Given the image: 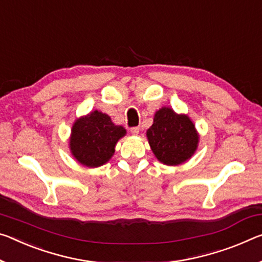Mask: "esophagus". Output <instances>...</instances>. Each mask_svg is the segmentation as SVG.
Listing matches in <instances>:
<instances>
[{
  "mask_svg": "<svg viewBox=\"0 0 262 262\" xmlns=\"http://www.w3.org/2000/svg\"><path fill=\"white\" fill-rule=\"evenodd\" d=\"M130 133L133 135H138L140 133V128L139 127H133V128H130Z\"/></svg>",
  "mask_w": 262,
  "mask_h": 262,
  "instance_id": "esophagus-1",
  "label": "esophagus"
}]
</instances>
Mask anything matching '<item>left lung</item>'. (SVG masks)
I'll list each match as a JSON object with an SVG mask.
<instances>
[{
	"label": "left lung",
	"mask_w": 262,
	"mask_h": 262,
	"mask_svg": "<svg viewBox=\"0 0 262 262\" xmlns=\"http://www.w3.org/2000/svg\"><path fill=\"white\" fill-rule=\"evenodd\" d=\"M146 135L156 159L169 167L190 160L199 143V134L189 115L178 114L167 106L155 112Z\"/></svg>",
	"instance_id": "8db88e82"
}]
</instances>
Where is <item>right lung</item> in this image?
I'll list each match as a JSON object with an SVG mask.
<instances>
[{
	"instance_id": "1",
	"label": "right lung",
	"mask_w": 262,
	"mask_h": 262,
	"mask_svg": "<svg viewBox=\"0 0 262 262\" xmlns=\"http://www.w3.org/2000/svg\"><path fill=\"white\" fill-rule=\"evenodd\" d=\"M127 134L122 126L112 122L111 116L92 111L74 121L69 148L78 163L87 168L106 164L115 152V146Z\"/></svg>"
}]
</instances>
